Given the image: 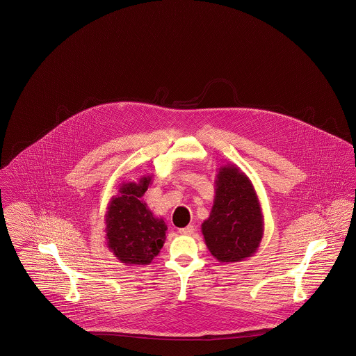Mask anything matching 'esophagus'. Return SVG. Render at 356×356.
I'll return each instance as SVG.
<instances>
[{
	"mask_svg": "<svg viewBox=\"0 0 356 356\" xmlns=\"http://www.w3.org/2000/svg\"><path fill=\"white\" fill-rule=\"evenodd\" d=\"M193 232H195L193 225H188L186 228L179 229V233H180V234H183V236H189V234H192Z\"/></svg>",
	"mask_w": 356,
	"mask_h": 356,
	"instance_id": "obj_1",
	"label": "esophagus"
}]
</instances>
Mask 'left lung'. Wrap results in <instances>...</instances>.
I'll return each mask as SVG.
<instances>
[{"mask_svg":"<svg viewBox=\"0 0 356 356\" xmlns=\"http://www.w3.org/2000/svg\"><path fill=\"white\" fill-rule=\"evenodd\" d=\"M213 207L201 232L211 254L221 264L253 256L264 237V216L250 179L236 164L217 168Z\"/></svg>","mask_w":356,"mask_h":356,"instance_id":"obj_1","label":"left lung"}]
</instances>
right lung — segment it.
I'll return each mask as SVG.
<instances>
[{
	"label": "right lung",
	"instance_id": "obj_1",
	"mask_svg": "<svg viewBox=\"0 0 356 356\" xmlns=\"http://www.w3.org/2000/svg\"><path fill=\"white\" fill-rule=\"evenodd\" d=\"M152 175L138 181H123L119 193L110 200L106 212V245L127 266L149 265L165 242L167 225L143 200Z\"/></svg>",
	"mask_w": 356,
	"mask_h": 356
}]
</instances>
